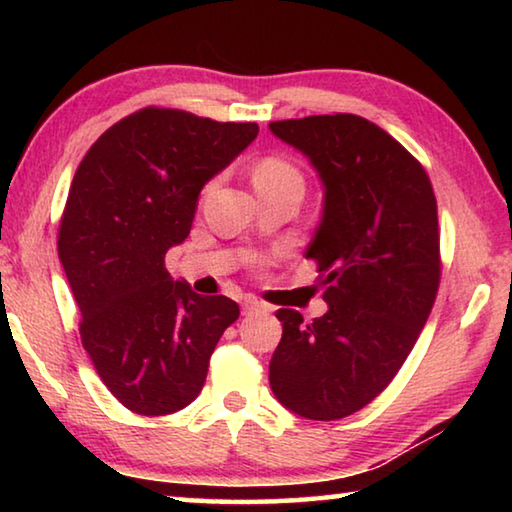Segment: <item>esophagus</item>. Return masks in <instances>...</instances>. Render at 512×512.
I'll return each instance as SVG.
<instances>
[{"label":"esophagus","instance_id":"obj_1","mask_svg":"<svg viewBox=\"0 0 512 512\" xmlns=\"http://www.w3.org/2000/svg\"><path fill=\"white\" fill-rule=\"evenodd\" d=\"M241 309H244V314H259V311H268L264 302H259L250 296L244 298V305H241Z\"/></svg>","mask_w":512,"mask_h":512}]
</instances>
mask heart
Returning a JSON list of instances; mask_svg holds the SVG:
<instances>
[{"label":"heart","instance_id":"b5f03b06","mask_svg":"<svg viewBox=\"0 0 512 512\" xmlns=\"http://www.w3.org/2000/svg\"><path fill=\"white\" fill-rule=\"evenodd\" d=\"M293 178L300 180L298 169L284 158H275V155H271V158H264L262 162H259L255 167V173H253L255 185L280 183V180H293Z\"/></svg>","mask_w":512,"mask_h":512}]
</instances>
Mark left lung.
Instances as JSON below:
<instances>
[{
  "instance_id": "8db88e82",
  "label": "left lung",
  "mask_w": 512,
  "mask_h": 512,
  "mask_svg": "<svg viewBox=\"0 0 512 512\" xmlns=\"http://www.w3.org/2000/svg\"><path fill=\"white\" fill-rule=\"evenodd\" d=\"M268 128L323 185L307 257L327 302L311 323L277 311L282 339L268 381L284 409L341 420L391 384L427 323L440 282L436 196L422 164L368 119L339 112Z\"/></svg>"
}]
</instances>
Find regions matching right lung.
Wrapping results in <instances>:
<instances>
[{
    "label": "right lung",
    "mask_w": 512,
    "mask_h": 512,
    "mask_svg": "<svg viewBox=\"0 0 512 512\" xmlns=\"http://www.w3.org/2000/svg\"><path fill=\"white\" fill-rule=\"evenodd\" d=\"M259 133L257 124L144 108L85 153L60 219L58 257L81 341L108 391L140 415L192 404L221 334L239 318L225 296H198L164 268L183 244L205 183Z\"/></svg>",
    "instance_id": "right-lung-1"
}]
</instances>
